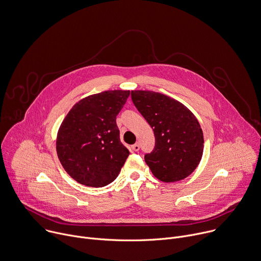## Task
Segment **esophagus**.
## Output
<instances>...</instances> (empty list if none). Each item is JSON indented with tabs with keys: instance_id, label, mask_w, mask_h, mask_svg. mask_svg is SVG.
Masks as SVG:
<instances>
[{
	"instance_id": "34e87169",
	"label": "esophagus",
	"mask_w": 261,
	"mask_h": 261,
	"mask_svg": "<svg viewBox=\"0 0 261 261\" xmlns=\"http://www.w3.org/2000/svg\"><path fill=\"white\" fill-rule=\"evenodd\" d=\"M132 149H133L134 151H136V152H137V151H139V150H140V145H139L138 143H137V144H134V145L132 146Z\"/></svg>"
}]
</instances>
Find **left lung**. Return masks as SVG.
Wrapping results in <instances>:
<instances>
[{"instance_id": "obj_1", "label": "left lung", "mask_w": 261, "mask_h": 261, "mask_svg": "<svg viewBox=\"0 0 261 261\" xmlns=\"http://www.w3.org/2000/svg\"><path fill=\"white\" fill-rule=\"evenodd\" d=\"M132 99L154 133V149L144 158L152 174L163 182L188 177L203 150L202 130L195 116L183 103L160 92L133 90Z\"/></svg>"}]
</instances>
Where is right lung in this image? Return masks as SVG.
<instances>
[{"label":"right lung","instance_id":"right-lung-1","mask_svg":"<svg viewBox=\"0 0 261 261\" xmlns=\"http://www.w3.org/2000/svg\"><path fill=\"white\" fill-rule=\"evenodd\" d=\"M129 90H107L75 103L61 124L57 139L59 160L78 183L102 187L113 182L127 156L120 142L116 116Z\"/></svg>","mask_w":261,"mask_h":261}]
</instances>
